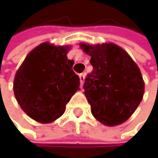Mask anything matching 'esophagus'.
I'll return each instance as SVG.
<instances>
[{
    "label": "esophagus",
    "instance_id": "obj_1",
    "mask_svg": "<svg viewBox=\"0 0 158 158\" xmlns=\"http://www.w3.org/2000/svg\"><path fill=\"white\" fill-rule=\"evenodd\" d=\"M84 80H85V74H84V73L80 74V81H81V85L83 84Z\"/></svg>",
    "mask_w": 158,
    "mask_h": 158
}]
</instances>
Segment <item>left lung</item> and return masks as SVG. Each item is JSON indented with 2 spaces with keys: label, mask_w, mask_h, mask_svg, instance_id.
Masks as SVG:
<instances>
[{
  "label": "left lung",
  "mask_w": 158,
  "mask_h": 158,
  "mask_svg": "<svg viewBox=\"0 0 158 158\" xmlns=\"http://www.w3.org/2000/svg\"><path fill=\"white\" fill-rule=\"evenodd\" d=\"M81 47L91 56L93 66L83 85L92 114L106 126L125 122L144 94V81L138 66L128 53L114 44H81Z\"/></svg>",
  "instance_id": "8db88e82"
}]
</instances>
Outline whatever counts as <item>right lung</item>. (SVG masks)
<instances>
[{
	"instance_id": "right-lung-1",
	"label": "right lung",
	"mask_w": 158,
	"mask_h": 158,
	"mask_svg": "<svg viewBox=\"0 0 158 158\" xmlns=\"http://www.w3.org/2000/svg\"><path fill=\"white\" fill-rule=\"evenodd\" d=\"M70 46L44 42L30 52L18 69L13 83L18 103L25 114L40 123L62 116L66 104L80 89V77L68 60Z\"/></svg>"
}]
</instances>
